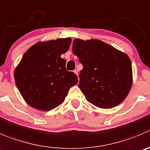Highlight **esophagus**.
I'll list each match as a JSON object with an SVG mask.
<instances>
[{"label": "esophagus", "mask_w": 150, "mask_h": 150, "mask_svg": "<svg viewBox=\"0 0 150 150\" xmlns=\"http://www.w3.org/2000/svg\"><path fill=\"white\" fill-rule=\"evenodd\" d=\"M74 74H76V75H78V71H77V70H74Z\"/></svg>", "instance_id": "esophagus-1"}]
</instances>
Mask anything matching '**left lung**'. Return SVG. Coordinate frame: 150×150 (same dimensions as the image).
Returning a JSON list of instances; mask_svg holds the SVG:
<instances>
[{"label":"left lung","mask_w":150,"mask_h":150,"mask_svg":"<svg viewBox=\"0 0 150 150\" xmlns=\"http://www.w3.org/2000/svg\"><path fill=\"white\" fill-rule=\"evenodd\" d=\"M72 49L83 66L79 88L87 101L105 109L122 103L132 83L129 57L99 40H74Z\"/></svg>","instance_id":"obj_1"}]
</instances>
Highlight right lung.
I'll list each match as a JSON object with an SVG mask.
<instances>
[{
	"instance_id": "right-lung-1",
	"label": "right lung",
	"mask_w": 150,
	"mask_h": 150,
	"mask_svg": "<svg viewBox=\"0 0 150 150\" xmlns=\"http://www.w3.org/2000/svg\"><path fill=\"white\" fill-rule=\"evenodd\" d=\"M71 43L69 38L38 42L23 56L14 77L24 100L32 108L44 111L57 108L70 88L77 84V76L67 71L66 60L61 58Z\"/></svg>"
}]
</instances>
